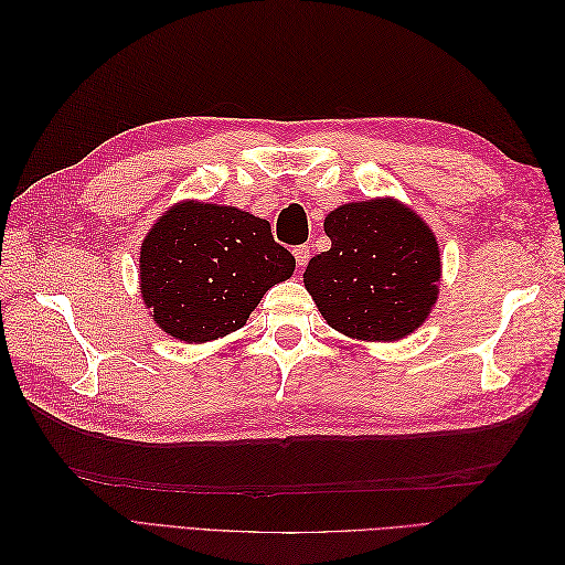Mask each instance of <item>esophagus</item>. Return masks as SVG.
<instances>
[{
    "mask_svg": "<svg viewBox=\"0 0 565 565\" xmlns=\"http://www.w3.org/2000/svg\"><path fill=\"white\" fill-rule=\"evenodd\" d=\"M292 254H295V259H297V264L303 268L306 264H309V259H311V249H309V245H299V247H295L292 249Z\"/></svg>",
    "mask_w": 565,
    "mask_h": 565,
    "instance_id": "1",
    "label": "esophagus"
}]
</instances>
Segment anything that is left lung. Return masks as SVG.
<instances>
[{
    "instance_id": "obj_1",
    "label": "left lung",
    "mask_w": 565,
    "mask_h": 565,
    "mask_svg": "<svg viewBox=\"0 0 565 565\" xmlns=\"http://www.w3.org/2000/svg\"><path fill=\"white\" fill-rule=\"evenodd\" d=\"M332 241L303 270L320 316L355 341H398L438 301L440 249L429 224L396 198L339 204L324 216Z\"/></svg>"
}]
</instances>
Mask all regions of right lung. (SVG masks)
Here are the masks:
<instances>
[{
	"instance_id": "obj_1",
	"label": "right lung",
	"mask_w": 565,
	"mask_h": 565,
	"mask_svg": "<svg viewBox=\"0 0 565 565\" xmlns=\"http://www.w3.org/2000/svg\"><path fill=\"white\" fill-rule=\"evenodd\" d=\"M295 266L266 218L183 200L143 237L139 289L162 332L204 344L241 330L268 289L292 278Z\"/></svg>"
}]
</instances>
